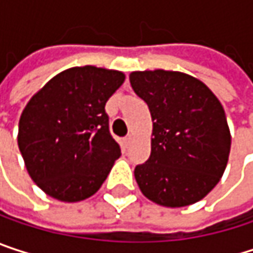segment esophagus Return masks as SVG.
I'll return each instance as SVG.
<instances>
[{
	"mask_svg": "<svg viewBox=\"0 0 253 253\" xmlns=\"http://www.w3.org/2000/svg\"><path fill=\"white\" fill-rule=\"evenodd\" d=\"M131 140H133V136H131V134H128V136L125 137V143H126V145H130V142H131Z\"/></svg>",
	"mask_w": 253,
	"mask_h": 253,
	"instance_id": "esophagus-1",
	"label": "esophagus"
}]
</instances>
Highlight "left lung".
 Here are the masks:
<instances>
[{
	"instance_id": "left-lung-1",
	"label": "left lung",
	"mask_w": 253,
	"mask_h": 253,
	"mask_svg": "<svg viewBox=\"0 0 253 253\" xmlns=\"http://www.w3.org/2000/svg\"><path fill=\"white\" fill-rule=\"evenodd\" d=\"M128 79L152 117L151 155L134 169L140 192L167 208L204 199L224 174L231 146L221 102L181 72H131Z\"/></svg>"
}]
</instances>
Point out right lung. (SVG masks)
I'll use <instances>...</instances> for the list:
<instances>
[{
	"label": "right lung",
	"instance_id": "obj_1",
	"mask_svg": "<svg viewBox=\"0 0 253 253\" xmlns=\"http://www.w3.org/2000/svg\"><path fill=\"white\" fill-rule=\"evenodd\" d=\"M125 73L95 66L67 69L26 104L17 143L30 178L51 198L80 202L95 195L122 155L105 104Z\"/></svg>",
	"mask_w": 253,
	"mask_h": 253
}]
</instances>
